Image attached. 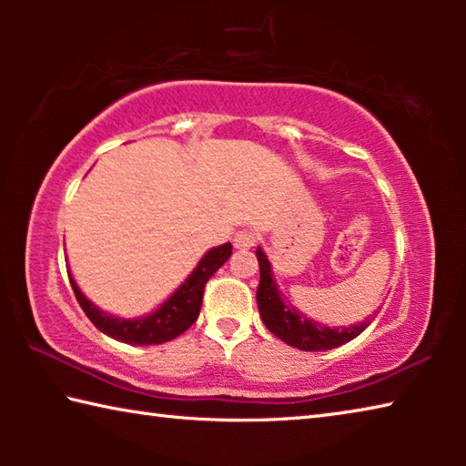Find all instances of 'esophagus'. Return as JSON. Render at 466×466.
Listing matches in <instances>:
<instances>
[{
	"label": "esophagus",
	"mask_w": 466,
	"mask_h": 466,
	"mask_svg": "<svg viewBox=\"0 0 466 466\" xmlns=\"http://www.w3.org/2000/svg\"><path fill=\"white\" fill-rule=\"evenodd\" d=\"M255 242H257V234L250 230H238L234 234L236 248H250V247H255Z\"/></svg>",
	"instance_id": "obj_1"
}]
</instances>
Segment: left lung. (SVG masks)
<instances>
[{"instance_id":"1","label":"left lung","mask_w":466,"mask_h":466,"mask_svg":"<svg viewBox=\"0 0 466 466\" xmlns=\"http://www.w3.org/2000/svg\"><path fill=\"white\" fill-rule=\"evenodd\" d=\"M258 267H261V281L257 288V306L261 314L263 325L271 330L275 337H279L283 343H288L302 351H327L335 350L339 345H345L360 333H364L370 322L374 319H366L360 325L350 327H325L319 320H312L299 312L294 304L286 299L279 291V286L273 279L271 261L267 258L263 247H257Z\"/></svg>"}]
</instances>
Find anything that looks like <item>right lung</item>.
Masks as SVG:
<instances>
[{"instance_id":"right-lung-1","label":"right lung","mask_w":466,"mask_h":466,"mask_svg":"<svg viewBox=\"0 0 466 466\" xmlns=\"http://www.w3.org/2000/svg\"><path fill=\"white\" fill-rule=\"evenodd\" d=\"M232 255V244H219V247L209 248L199 258L195 269L188 273V278L164 299V302L154 309L149 314L136 319H123L115 314L98 309L92 299L86 298L84 291L77 286L72 271H67L69 283H72L74 294L80 302L86 317L92 320L100 333L110 339H116L121 343L129 345H160L172 341L178 335L193 325L199 317L203 288L208 279L222 267Z\"/></svg>"}]
</instances>
